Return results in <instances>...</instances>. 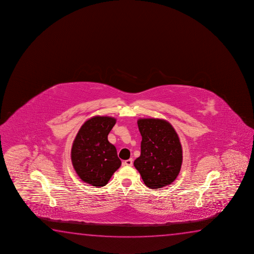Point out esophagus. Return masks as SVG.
Masks as SVG:
<instances>
[{"mask_svg": "<svg viewBox=\"0 0 254 254\" xmlns=\"http://www.w3.org/2000/svg\"><path fill=\"white\" fill-rule=\"evenodd\" d=\"M123 165L124 166H132V159H128V160H127V161H124L123 162Z\"/></svg>", "mask_w": 254, "mask_h": 254, "instance_id": "obj_1", "label": "esophagus"}]
</instances>
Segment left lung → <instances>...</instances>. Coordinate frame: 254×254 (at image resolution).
<instances>
[{
    "label": "left lung",
    "instance_id": "obj_1",
    "mask_svg": "<svg viewBox=\"0 0 254 254\" xmlns=\"http://www.w3.org/2000/svg\"><path fill=\"white\" fill-rule=\"evenodd\" d=\"M142 137L140 157L133 165L150 189L157 190L172 184L180 172L183 149L172 125L162 119H139Z\"/></svg>",
    "mask_w": 254,
    "mask_h": 254
}]
</instances>
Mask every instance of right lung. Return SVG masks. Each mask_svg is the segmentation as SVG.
Segmentation results:
<instances>
[{
    "mask_svg": "<svg viewBox=\"0 0 254 254\" xmlns=\"http://www.w3.org/2000/svg\"><path fill=\"white\" fill-rule=\"evenodd\" d=\"M116 123L109 116H94L82 125L75 137L70 158L81 180L103 187L121 165L116 147L107 136Z\"/></svg>",
    "mask_w": 254,
    "mask_h": 254,
    "instance_id": "add662e5",
    "label": "right lung"
}]
</instances>
